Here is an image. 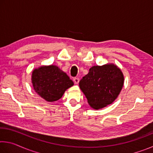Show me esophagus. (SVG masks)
<instances>
[{
	"label": "esophagus",
	"instance_id": "esophagus-1",
	"mask_svg": "<svg viewBox=\"0 0 153 153\" xmlns=\"http://www.w3.org/2000/svg\"><path fill=\"white\" fill-rule=\"evenodd\" d=\"M79 81V79L78 77H74V83H75V84H78Z\"/></svg>",
	"mask_w": 153,
	"mask_h": 153
}]
</instances>
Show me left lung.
I'll use <instances>...</instances> for the list:
<instances>
[{
    "label": "left lung",
    "instance_id": "1",
    "mask_svg": "<svg viewBox=\"0 0 153 153\" xmlns=\"http://www.w3.org/2000/svg\"><path fill=\"white\" fill-rule=\"evenodd\" d=\"M124 77L118 67L113 64L94 66L80 80V89L93 108L99 109L110 105L120 94Z\"/></svg>",
    "mask_w": 153,
    "mask_h": 153
}]
</instances>
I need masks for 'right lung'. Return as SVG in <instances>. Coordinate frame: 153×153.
I'll use <instances>...</instances> for the list:
<instances>
[{"instance_id":"add662e5","label":"right lung","mask_w":153,"mask_h":153,"mask_svg":"<svg viewBox=\"0 0 153 153\" xmlns=\"http://www.w3.org/2000/svg\"><path fill=\"white\" fill-rule=\"evenodd\" d=\"M32 82L35 91L48 102L60 99L65 91L74 85L66 73L55 65L34 69Z\"/></svg>"}]
</instances>
